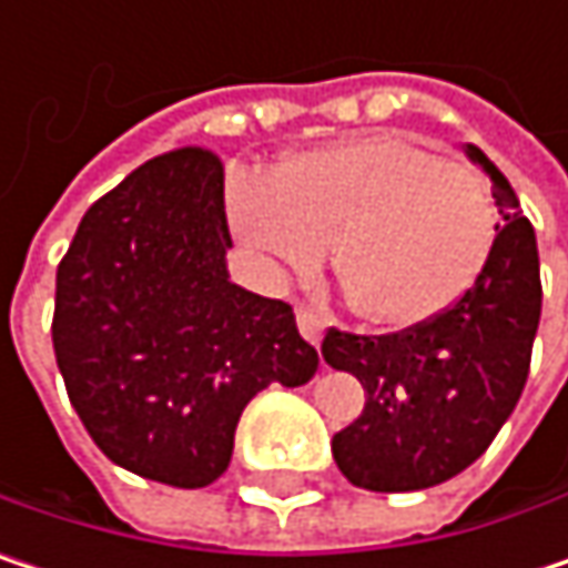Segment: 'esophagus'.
<instances>
[{"label": "esophagus", "mask_w": 568, "mask_h": 568, "mask_svg": "<svg viewBox=\"0 0 568 568\" xmlns=\"http://www.w3.org/2000/svg\"><path fill=\"white\" fill-rule=\"evenodd\" d=\"M295 322H298V332H302V338L305 342H312V345H318L322 342V335H325V315L318 312V308H308V305H298L295 308Z\"/></svg>", "instance_id": "1"}]
</instances>
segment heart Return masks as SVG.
<instances>
[{
	"mask_svg": "<svg viewBox=\"0 0 568 568\" xmlns=\"http://www.w3.org/2000/svg\"><path fill=\"white\" fill-rule=\"evenodd\" d=\"M230 223L246 246L295 273L315 270L335 243L352 308L392 328L454 308L497 243L484 176L397 134L305 151L276 176H236Z\"/></svg>",
	"mask_w": 568,
	"mask_h": 568,
	"instance_id": "b5f03b06",
	"label": "heart"
}]
</instances>
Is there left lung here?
Listing matches in <instances>:
<instances>
[{
  "mask_svg": "<svg viewBox=\"0 0 568 568\" xmlns=\"http://www.w3.org/2000/svg\"><path fill=\"white\" fill-rule=\"evenodd\" d=\"M500 213L487 270L444 315L397 335L328 328L322 355L365 388V410L332 437L338 470L362 490L407 494L467 470L507 424L529 375L542 285L536 233L500 168L474 144Z\"/></svg>",
  "mask_w": 568,
  "mask_h": 568,
  "instance_id": "left-lung-1",
  "label": "left lung"
}]
</instances>
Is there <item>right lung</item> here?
Returning <instances> with one entry per match:
<instances>
[{"label": "right lung", "instance_id": "obj_1", "mask_svg": "<svg viewBox=\"0 0 568 568\" xmlns=\"http://www.w3.org/2000/svg\"><path fill=\"white\" fill-rule=\"evenodd\" d=\"M223 164L203 148L128 173L78 223L58 263V372L118 467L196 490L223 477L243 407L305 385L318 352L292 305L230 280Z\"/></svg>", "mask_w": 568, "mask_h": 568}]
</instances>
